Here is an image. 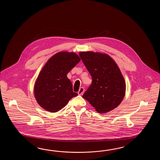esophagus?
<instances>
[{"label":"esophagus","instance_id":"obj_1","mask_svg":"<svg viewBox=\"0 0 160 160\" xmlns=\"http://www.w3.org/2000/svg\"><path fill=\"white\" fill-rule=\"evenodd\" d=\"M84 91H85V89H84V88H79V92H78V95H82V94H83V92H84Z\"/></svg>","mask_w":160,"mask_h":160}]
</instances>
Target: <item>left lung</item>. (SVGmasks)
<instances>
[{"label":"left lung","instance_id":"1","mask_svg":"<svg viewBox=\"0 0 160 160\" xmlns=\"http://www.w3.org/2000/svg\"><path fill=\"white\" fill-rule=\"evenodd\" d=\"M79 54L92 80L82 97L99 113L116 108L125 95L126 83L116 62L105 53L82 51Z\"/></svg>","mask_w":160,"mask_h":160}]
</instances>
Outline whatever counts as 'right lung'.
Returning a JSON list of instances; mask_svg holds the SVG:
<instances>
[{
  "label": "right lung",
  "mask_w": 160,
  "mask_h": 160,
  "mask_svg": "<svg viewBox=\"0 0 160 160\" xmlns=\"http://www.w3.org/2000/svg\"><path fill=\"white\" fill-rule=\"evenodd\" d=\"M81 61L73 52L61 51L54 55L45 63L38 76L34 94L38 103L51 112L63 108L71 99L78 95L67 74Z\"/></svg>",
  "instance_id": "right-lung-1"
}]
</instances>
